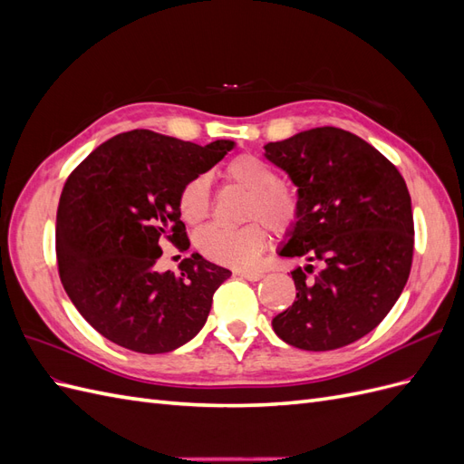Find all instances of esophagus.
I'll use <instances>...</instances> for the list:
<instances>
[{
    "label": "esophagus",
    "instance_id": "1",
    "mask_svg": "<svg viewBox=\"0 0 464 464\" xmlns=\"http://www.w3.org/2000/svg\"><path fill=\"white\" fill-rule=\"evenodd\" d=\"M236 275L246 278V280H259V278H263V273L261 271H254V269H249V271L247 269H237Z\"/></svg>",
    "mask_w": 464,
    "mask_h": 464
}]
</instances>
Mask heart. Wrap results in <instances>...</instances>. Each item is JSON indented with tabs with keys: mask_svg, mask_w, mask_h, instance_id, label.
Wrapping results in <instances>:
<instances>
[{
	"mask_svg": "<svg viewBox=\"0 0 464 464\" xmlns=\"http://www.w3.org/2000/svg\"><path fill=\"white\" fill-rule=\"evenodd\" d=\"M222 176L228 184L247 193L244 218H259L276 234H286L296 227L300 218L298 195L278 184L276 172L263 159L256 154H240L224 164ZM178 208L179 217L188 224H199L208 217L210 189L205 176L193 178L181 188ZM258 221L247 222L240 228L207 227L195 237V244L210 261L230 266H247L257 259L269 240L264 227L266 223Z\"/></svg>",
	"mask_w": 464,
	"mask_h": 464,
	"instance_id": "heart-1",
	"label": "heart"
}]
</instances>
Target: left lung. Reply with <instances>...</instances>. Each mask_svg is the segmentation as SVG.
<instances>
[{
  "label": "left lung",
  "instance_id": "1",
  "mask_svg": "<svg viewBox=\"0 0 464 464\" xmlns=\"http://www.w3.org/2000/svg\"><path fill=\"white\" fill-rule=\"evenodd\" d=\"M265 159L298 188L300 218L278 249L296 300L273 319L285 343L323 353L362 339L399 300L414 251L411 193L399 170L358 135L315 128L266 143ZM312 262H321L314 277Z\"/></svg>",
  "mask_w": 464,
  "mask_h": 464
}]
</instances>
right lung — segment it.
<instances>
[{"label": "right lung", "mask_w": 464, "mask_h": 464, "mask_svg": "<svg viewBox=\"0 0 464 464\" xmlns=\"http://www.w3.org/2000/svg\"><path fill=\"white\" fill-rule=\"evenodd\" d=\"M234 141L205 147L149 130L111 137L67 178L55 218L62 285L77 312L108 341L164 354L198 334L215 290L232 273L193 254L179 275L154 269L160 242L186 251L178 198Z\"/></svg>", "instance_id": "right-lung-1"}]
</instances>
